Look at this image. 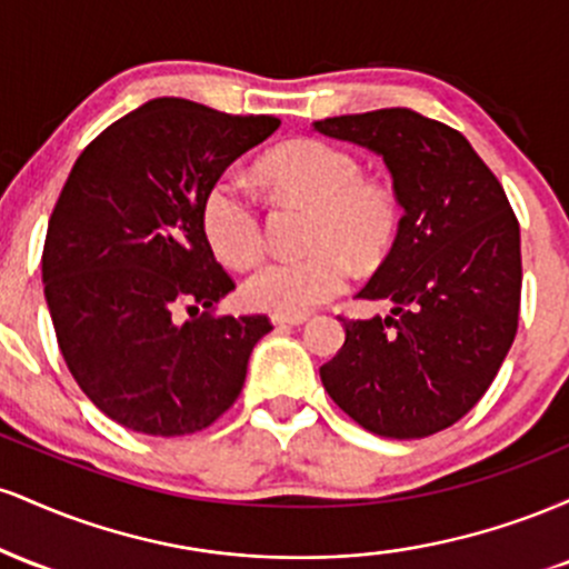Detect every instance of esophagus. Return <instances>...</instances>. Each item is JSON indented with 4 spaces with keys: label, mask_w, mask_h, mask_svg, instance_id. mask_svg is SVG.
I'll return each instance as SVG.
<instances>
[{
    "label": "esophagus",
    "mask_w": 569,
    "mask_h": 569,
    "mask_svg": "<svg viewBox=\"0 0 569 569\" xmlns=\"http://www.w3.org/2000/svg\"><path fill=\"white\" fill-rule=\"evenodd\" d=\"M305 321H307V316H272V323L276 326H299Z\"/></svg>",
    "instance_id": "obj_1"
}]
</instances>
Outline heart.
<instances>
[{
    "label": "heart",
    "instance_id": "b5f03b06",
    "mask_svg": "<svg viewBox=\"0 0 569 569\" xmlns=\"http://www.w3.org/2000/svg\"><path fill=\"white\" fill-rule=\"evenodd\" d=\"M361 173L356 154L321 139H293L267 154L264 179L286 198L312 206V251L259 264L243 283L248 305L276 316H305L348 289L350 262H382L398 232V200L388 184ZM200 224L221 262L240 267L262 253L259 202L238 176L221 173L208 184Z\"/></svg>",
    "mask_w": 569,
    "mask_h": 569
}]
</instances>
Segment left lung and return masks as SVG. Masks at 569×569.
Masks as SVG:
<instances>
[{
  "label": "left lung",
  "mask_w": 569,
  "mask_h": 569,
  "mask_svg": "<svg viewBox=\"0 0 569 569\" xmlns=\"http://www.w3.org/2000/svg\"><path fill=\"white\" fill-rule=\"evenodd\" d=\"M316 130L382 154L403 217L361 299L390 316L345 318L321 367L326 393L385 439H422L466 417L511 350L521 305L519 219L460 130L411 109L326 117Z\"/></svg>",
  "instance_id": "8db88e82"
}]
</instances>
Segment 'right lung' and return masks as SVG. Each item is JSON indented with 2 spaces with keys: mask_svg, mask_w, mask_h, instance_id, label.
<instances>
[{
  "mask_svg": "<svg viewBox=\"0 0 569 569\" xmlns=\"http://www.w3.org/2000/svg\"><path fill=\"white\" fill-rule=\"evenodd\" d=\"M278 126L154 98L71 168L44 234V299L71 377L122 428L200 433L238 401L272 323L217 312L234 280L202 234L200 202Z\"/></svg>",
  "mask_w": 569,
  "mask_h": 569,
  "instance_id": "obj_1",
  "label": "right lung"
}]
</instances>
